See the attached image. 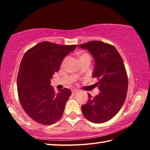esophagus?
<instances>
[{"mask_svg": "<svg viewBox=\"0 0 150 150\" xmlns=\"http://www.w3.org/2000/svg\"><path fill=\"white\" fill-rule=\"evenodd\" d=\"M71 93H72V95H75L76 94H77L78 92H77V91L73 90V91H71Z\"/></svg>", "mask_w": 150, "mask_h": 150, "instance_id": "34e87169", "label": "esophagus"}]
</instances>
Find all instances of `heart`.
Here are the masks:
<instances>
[{"instance_id": "b5f03b06", "label": "heart", "mask_w": 150, "mask_h": 150, "mask_svg": "<svg viewBox=\"0 0 150 150\" xmlns=\"http://www.w3.org/2000/svg\"><path fill=\"white\" fill-rule=\"evenodd\" d=\"M76 55H77V56L78 57L79 59L80 62H83V61H85V60H89L91 61V56L90 55L87 54V52H77L76 53ZM66 58H65L63 60V62L62 63V66H63L65 64V63L66 62Z\"/></svg>"}]
</instances>
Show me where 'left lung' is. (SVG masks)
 <instances>
[{
	"label": "left lung",
	"mask_w": 150,
	"mask_h": 150,
	"mask_svg": "<svg viewBox=\"0 0 150 150\" xmlns=\"http://www.w3.org/2000/svg\"><path fill=\"white\" fill-rule=\"evenodd\" d=\"M88 50L95 59L93 77L98 79L100 93L95 97L88 94V102L82 105L83 116L93 123L112 118L122 106L128 91V76L123 60L115 46L100 41L79 45Z\"/></svg>",
	"instance_id": "8db88e82"
}]
</instances>
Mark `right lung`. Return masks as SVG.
I'll list each match as a JSON object with an SVG mask.
<instances>
[{"label": "right lung", "instance_id": "obj_1", "mask_svg": "<svg viewBox=\"0 0 150 150\" xmlns=\"http://www.w3.org/2000/svg\"><path fill=\"white\" fill-rule=\"evenodd\" d=\"M76 47L42 42L25 53L18 73V95L25 112L36 122L51 125L62 117L71 91L64 88L55 93L50 80Z\"/></svg>", "mask_w": 150, "mask_h": 150}]
</instances>
